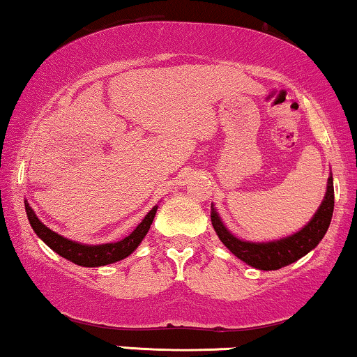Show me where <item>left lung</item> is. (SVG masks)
<instances>
[{
  "mask_svg": "<svg viewBox=\"0 0 357 357\" xmlns=\"http://www.w3.org/2000/svg\"><path fill=\"white\" fill-rule=\"evenodd\" d=\"M333 178L330 175L325 198L322 204L319 206L317 213L307 222V225H304V229L282 240L252 243L236 238L234 234L227 230L214 206H211V222H213V227L220 241L238 259L246 262L248 266L259 268V271H277V268H282L294 261L301 259L303 256H306L309 251H312L319 245L328 230L330 220H332L333 215Z\"/></svg>",
  "mask_w": 357,
  "mask_h": 357,
  "instance_id": "left-lung-1",
  "label": "left lung"
}]
</instances>
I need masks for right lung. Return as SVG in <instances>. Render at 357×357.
Wrapping results in <instances>:
<instances>
[{
	"label": "right lung",
	"mask_w": 357,
	"mask_h": 357,
	"mask_svg": "<svg viewBox=\"0 0 357 357\" xmlns=\"http://www.w3.org/2000/svg\"><path fill=\"white\" fill-rule=\"evenodd\" d=\"M156 211L158 206H154V208L144 215V219L140 224L137 225V229L121 241L105 243V245H82V243L67 240L64 236H61L59 234H56V231L48 229V227L38 219L37 214L33 213V209L30 208L27 201H25V213H27L30 225H32L35 234L38 235V238L43 240L46 245H48L54 252H58L59 256H63L67 261L74 262V264L82 267H100L112 264V262L122 261L126 259L127 256H130L132 252L140 246L144 236H146L149 227L153 224L154 215H156Z\"/></svg>",
	"instance_id": "add662e5"
}]
</instances>
